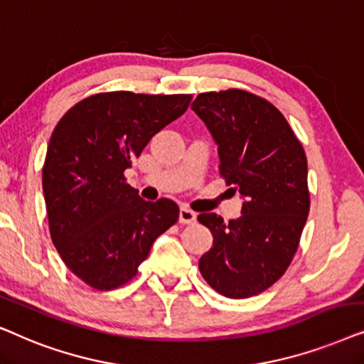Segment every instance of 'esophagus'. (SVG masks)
I'll return each mask as SVG.
<instances>
[{
	"mask_svg": "<svg viewBox=\"0 0 364 364\" xmlns=\"http://www.w3.org/2000/svg\"><path fill=\"white\" fill-rule=\"evenodd\" d=\"M196 221V213L188 210V208H181L179 210V223H183V225H193V223Z\"/></svg>",
	"mask_w": 364,
	"mask_h": 364,
	"instance_id": "34e87169",
	"label": "esophagus"
}]
</instances>
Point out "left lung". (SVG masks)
<instances>
[{"label": "left lung", "mask_w": 364, "mask_h": 364, "mask_svg": "<svg viewBox=\"0 0 364 364\" xmlns=\"http://www.w3.org/2000/svg\"><path fill=\"white\" fill-rule=\"evenodd\" d=\"M191 109L218 144L221 176L243 198L236 220L198 216L213 235L200 271L223 296H255L283 276L298 250L309 211L306 154L284 116L248 91L201 93Z\"/></svg>", "instance_id": "1"}]
</instances>
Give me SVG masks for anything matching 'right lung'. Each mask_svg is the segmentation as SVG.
Here are the masks:
<instances>
[{
  "instance_id": "obj_1",
  "label": "right lung",
  "mask_w": 364,
  "mask_h": 364,
  "mask_svg": "<svg viewBox=\"0 0 364 364\" xmlns=\"http://www.w3.org/2000/svg\"><path fill=\"white\" fill-rule=\"evenodd\" d=\"M191 98L100 93L73 106L56 124L43 166L51 240L68 268L91 288L108 291L128 283L154 240L178 221L176 203L144 201L124 171Z\"/></svg>"
}]
</instances>
